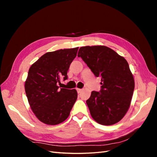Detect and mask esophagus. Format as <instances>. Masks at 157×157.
<instances>
[{
    "instance_id": "esophagus-1",
    "label": "esophagus",
    "mask_w": 157,
    "mask_h": 157,
    "mask_svg": "<svg viewBox=\"0 0 157 157\" xmlns=\"http://www.w3.org/2000/svg\"><path fill=\"white\" fill-rule=\"evenodd\" d=\"M77 92L79 94V93H80L82 92V89H80V88H77Z\"/></svg>"
}]
</instances>
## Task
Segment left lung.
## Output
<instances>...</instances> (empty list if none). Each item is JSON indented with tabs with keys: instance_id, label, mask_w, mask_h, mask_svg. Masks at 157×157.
I'll use <instances>...</instances> for the list:
<instances>
[{
	"instance_id": "obj_1",
	"label": "left lung",
	"mask_w": 157,
	"mask_h": 157,
	"mask_svg": "<svg viewBox=\"0 0 157 157\" xmlns=\"http://www.w3.org/2000/svg\"><path fill=\"white\" fill-rule=\"evenodd\" d=\"M78 57L100 77V92L92 91L86 101L93 119L102 125H113L125 116L130 106L134 78L127 61L105 46L80 48Z\"/></svg>"
}]
</instances>
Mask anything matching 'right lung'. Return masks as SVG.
<instances>
[{"label": "right lung", "mask_w": 157, "mask_h": 157, "mask_svg": "<svg viewBox=\"0 0 157 157\" xmlns=\"http://www.w3.org/2000/svg\"><path fill=\"white\" fill-rule=\"evenodd\" d=\"M78 47L47 52L32 64L25 82L31 110L40 122L56 125L65 121L77 99L75 89L59 88L61 78L77 56Z\"/></svg>", "instance_id": "right-lung-1"}]
</instances>
